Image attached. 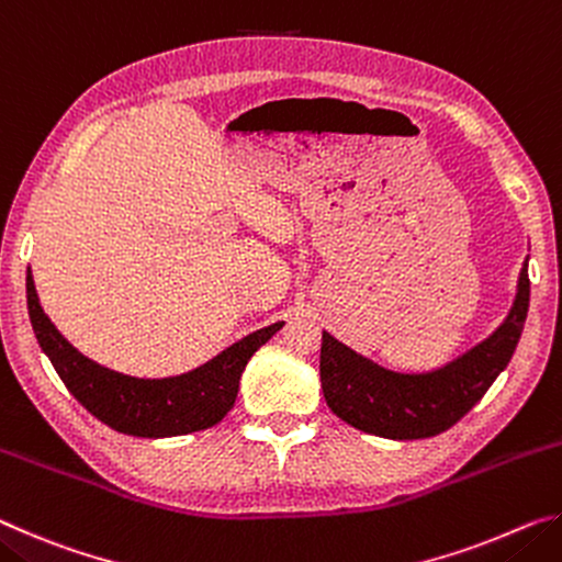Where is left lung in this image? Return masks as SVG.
Returning a JSON list of instances; mask_svg holds the SVG:
<instances>
[{
  "label": "left lung",
  "mask_w": 562,
  "mask_h": 562,
  "mask_svg": "<svg viewBox=\"0 0 562 562\" xmlns=\"http://www.w3.org/2000/svg\"><path fill=\"white\" fill-rule=\"evenodd\" d=\"M528 302L526 260L506 319L479 345L431 372H394L322 331L319 379L327 406L341 422L382 439H429L451 429L508 367L526 325Z\"/></svg>",
  "instance_id": "8db88e82"
}]
</instances>
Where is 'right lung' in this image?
I'll return each mask as SVG.
<instances>
[{
	"label": "right lung",
	"instance_id": "add662e5",
	"mask_svg": "<svg viewBox=\"0 0 562 562\" xmlns=\"http://www.w3.org/2000/svg\"><path fill=\"white\" fill-rule=\"evenodd\" d=\"M26 307L36 341L66 389L113 431L140 439H168L211 429L231 412L247 361L284 322L252 331L205 364L176 376H131L81 355L42 310L32 270L26 272Z\"/></svg>",
	"mask_w": 562,
	"mask_h": 562
}]
</instances>
